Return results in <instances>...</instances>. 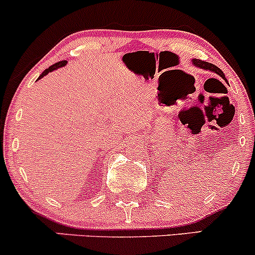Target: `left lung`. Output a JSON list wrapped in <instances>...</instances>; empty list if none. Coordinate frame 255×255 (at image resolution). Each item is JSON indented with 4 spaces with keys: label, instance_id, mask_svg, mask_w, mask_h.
<instances>
[{
    "label": "left lung",
    "instance_id": "left-lung-1",
    "mask_svg": "<svg viewBox=\"0 0 255 255\" xmlns=\"http://www.w3.org/2000/svg\"><path fill=\"white\" fill-rule=\"evenodd\" d=\"M194 64L196 66H200L201 69H206V70H209V71H214L215 74H218L219 76H222L223 78H225V75H224V72L220 70L218 66L213 65V64H209L207 63V61H202V60H197L195 59L194 60Z\"/></svg>",
    "mask_w": 255,
    "mask_h": 255
}]
</instances>
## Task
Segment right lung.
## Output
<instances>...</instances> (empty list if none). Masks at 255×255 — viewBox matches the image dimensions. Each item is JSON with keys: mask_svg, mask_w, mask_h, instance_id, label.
Returning <instances> with one entry per match:
<instances>
[{"mask_svg": "<svg viewBox=\"0 0 255 255\" xmlns=\"http://www.w3.org/2000/svg\"><path fill=\"white\" fill-rule=\"evenodd\" d=\"M65 64H66V60H63V61H59V63H55V64H54V65L49 66V68H48V69H46V70H44V71H43V72H42V74H41V76H40V77H38V80H40V78H41V77H43V76H44V75H47V74H48V72H50V71H53V70H55V69L60 68V66H64V65H65Z\"/></svg>", "mask_w": 255, "mask_h": 255, "instance_id": "obj_1", "label": "right lung"}]
</instances>
